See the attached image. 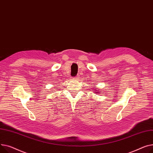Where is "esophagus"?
<instances>
[{
	"label": "esophagus",
	"mask_w": 153,
	"mask_h": 153,
	"mask_svg": "<svg viewBox=\"0 0 153 153\" xmlns=\"http://www.w3.org/2000/svg\"><path fill=\"white\" fill-rule=\"evenodd\" d=\"M79 75H76V76L74 78V79H79Z\"/></svg>",
	"instance_id": "1"
}]
</instances>
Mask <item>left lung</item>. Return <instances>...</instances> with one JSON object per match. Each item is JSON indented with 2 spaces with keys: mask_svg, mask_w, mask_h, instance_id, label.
<instances>
[{
  "mask_svg": "<svg viewBox=\"0 0 153 153\" xmlns=\"http://www.w3.org/2000/svg\"><path fill=\"white\" fill-rule=\"evenodd\" d=\"M94 88L95 89H94L93 91H94V93H95L96 94H99V93H100H100L101 92V91H100V89H98L97 88Z\"/></svg>",
  "mask_w": 153,
  "mask_h": 153,
  "instance_id": "8db88e82",
  "label": "left lung"
}]
</instances>
